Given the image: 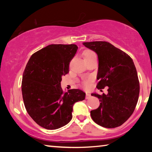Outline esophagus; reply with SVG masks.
Returning a JSON list of instances; mask_svg holds the SVG:
<instances>
[{"label":"esophagus","mask_w":152,"mask_h":152,"mask_svg":"<svg viewBox=\"0 0 152 152\" xmlns=\"http://www.w3.org/2000/svg\"><path fill=\"white\" fill-rule=\"evenodd\" d=\"M91 95L88 92H86V99H90V98H91Z\"/></svg>","instance_id":"34e87169"}]
</instances>
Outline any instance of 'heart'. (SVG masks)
<instances>
[{
    "label": "heart",
    "instance_id": "1",
    "mask_svg": "<svg viewBox=\"0 0 152 152\" xmlns=\"http://www.w3.org/2000/svg\"><path fill=\"white\" fill-rule=\"evenodd\" d=\"M94 52L93 51H92L91 50H86L84 51L83 53V56H84V58H86L87 57H88V56H91L92 54H94ZM89 84H90V80H84L83 82V84L84 86L85 87H88L89 86Z\"/></svg>",
    "mask_w": 152,
    "mask_h": 152
}]
</instances>
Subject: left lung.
Instances as JSON below:
<instances>
[{"label": "left lung", "instance_id": "obj_1", "mask_svg": "<svg viewBox=\"0 0 152 152\" xmlns=\"http://www.w3.org/2000/svg\"><path fill=\"white\" fill-rule=\"evenodd\" d=\"M99 58L96 88L108 86V94H91L100 106L91 111L92 120L106 128L123 124L134 111L140 94V82L133 60L124 51L107 42H84Z\"/></svg>", "mask_w": 152, "mask_h": 152}]
</instances>
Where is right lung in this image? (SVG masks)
<instances>
[{
    "label": "right lung",
    "mask_w": 152,
    "mask_h": 152,
    "mask_svg": "<svg viewBox=\"0 0 152 152\" xmlns=\"http://www.w3.org/2000/svg\"><path fill=\"white\" fill-rule=\"evenodd\" d=\"M75 44H51L33 53L23 74L21 91L24 104L33 121L46 129H57L72 118L75 102L85 99V92L71 89L64 92L61 76L69 72L75 56Z\"/></svg>",
    "instance_id": "right-lung-1"
}]
</instances>
